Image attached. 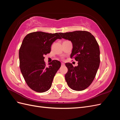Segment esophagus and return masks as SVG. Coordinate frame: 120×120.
Here are the masks:
<instances>
[{
  "instance_id": "1",
  "label": "esophagus",
  "mask_w": 120,
  "mask_h": 120,
  "mask_svg": "<svg viewBox=\"0 0 120 120\" xmlns=\"http://www.w3.org/2000/svg\"><path fill=\"white\" fill-rule=\"evenodd\" d=\"M61 66H64V64L63 63H62L61 64Z\"/></svg>"
}]
</instances>
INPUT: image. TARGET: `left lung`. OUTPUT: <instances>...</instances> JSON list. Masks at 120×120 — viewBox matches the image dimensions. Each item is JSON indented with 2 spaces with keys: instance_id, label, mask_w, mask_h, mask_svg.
Listing matches in <instances>:
<instances>
[{
  "instance_id": "8db88e82",
  "label": "left lung",
  "mask_w": 120,
  "mask_h": 120,
  "mask_svg": "<svg viewBox=\"0 0 120 120\" xmlns=\"http://www.w3.org/2000/svg\"><path fill=\"white\" fill-rule=\"evenodd\" d=\"M61 37L71 41L72 49L71 58L78 61V66L73 67L66 63L68 71L65 79L70 88L81 91L88 88L95 78L100 63V52L95 38L86 31L59 33Z\"/></svg>"
}]
</instances>
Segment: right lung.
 <instances>
[{"label": "right lung", "instance_id": "obj_1", "mask_svg": "<svg viewBox=\"0 0 120 120\" xmlns=\"http://www.w3.org/2000/svg\"><path fill=\"white\" fill-rule=\"evenodd\" d=\"M61 39L59 34L42 31L31 32L25 36L19 50V67L25 81L30 88L38 93L48 90L53 78L61 66L54 60L45 66L44 55L51 50L52 43Z\"/></svg>", "mask_w": 120, "mask_h": 120}]
</instances>
